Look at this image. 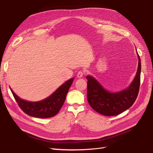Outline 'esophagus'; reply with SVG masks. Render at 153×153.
Masks as SVG:
<instances>
[{
  "mask_svg": "<svg viewBox=\"0 0 153 153\" xmlns=\"http://www.w3.org/2000/svg\"><path fill=\"white\" fill-rule=\"evenodd\" d=\"M84 74H85V72L83 71H79L77 73L76 76L78 78H82V77H83Z\"/></svg>",
  "mask_w": 153,
  "mask_h": 153,
  "instance_id": "1",
  "label": "esophagus"
}]
</instances>
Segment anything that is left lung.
Instances as JSON below:
<instances>
[{"label": "left lung", "instance_id": "1", "mask_svg": "<svg viewBox=\"0 0 153 153\" xmlns=\"http://www.w3.org/2000/svg\"><path fill=\"white\" fill-rule=\"evenodd\" d=\"M139 58L136 75L129 87L118 92H110L93 76L87 75V100L94 111L102 115L114 116L129 108L138 95L140 80V59Z\"/></svg>", "mask_w": 153, "mask_h": 153}]
</instances>
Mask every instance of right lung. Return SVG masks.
<instances>
[{
    "label": "right lung",
    "instance_id": "1",
    "mask_svg": "<svg viewBox=\"0 0 153 153\" xmlns=\"http://www.w3.org/2000/svg\"><path fill=\"white\" fill-rule=\"evenodd\" d=\"M74 78L65 82L46 99L38 102H28L18 97L10 88L14 99L24 112L29 116L41 119L50 118L56 115L63 106L67 93Z\"/></svg>",
    "mask_w": 153,
    "mask_h": 153
}]
</instances>
